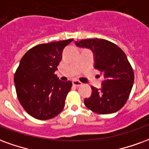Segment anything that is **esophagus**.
Wrapping results in <instances>:
<instances>
[{"label":"esophagus","mask_w":149,"mask_h":149,"mask_svg":"<svg viewBox=\"0 0 149 149\" xmlns=\"http://www.w3.org/2000/svg\"><path fill=\"white\" fill-rule=\"evenodd\" d=\"M72 84L76 86V87H79V86H81L82 85V83H81V81H77V80H73L72 81Z\"/></svg>","instance_id":"obj_1"}]
</instances>
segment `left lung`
Returning a JSON list of instances; mask_svg holds the SVG:
<instances>
[{"label":"left lung","instance_id":"8db88e82","mask_svg":"<svg viewBox=\"0 0 149 149\" xmlns=\"http://www.w3.org/2000/svg\"><path fill=\"white\" fill-rule=\"evenodd\" d=\"M76 45L93 51L95 68L104 78L100 89L92 87L91 97L84 100L85 106L98 114L117 112L127 102L134 82L133 69L125 53L116 44L104 39L81 40Z\"/></svg>","mask_w":149,"mask_h":149}]
</instances>
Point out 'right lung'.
I'll return each mask as SVG.
<instances>
[{
	"instance_id": "1",
	"label": "right lung",
	"mask_w": 149,
	"mask_h": 149,
	"mask_svg": "<svg viewBox=\"0 0 149 149\" xmlns=\"http://www.w3.org/2000/svg\"><path fill=\"white\" fill-rule=\"evenodd\" d=\"M73 39L34 46L21 58L14 75L17 96L21 106L37 120H49L61 112L72 81L55 74L65 46Z\"/></svg>"
}]
</instances>
